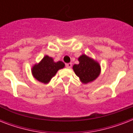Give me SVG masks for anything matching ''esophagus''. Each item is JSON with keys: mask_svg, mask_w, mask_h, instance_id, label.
I'll return each mask as SVG.
<instances>
[{"mask_svg": "<svg viewBox=\"0 0 133 133\" xmlns=\"http://www.w3.org/2000/svg\"><path fill=\"white\" fill-rule=\"evenodd\" d=\"M65 67H66L67 68H70L71 67H72V63H67V64H65Z\"/></svg>", "mask_w": 133, "mask_h": 133, "instance_id": "34e87169", "label": "esophagus"}]
</instances>
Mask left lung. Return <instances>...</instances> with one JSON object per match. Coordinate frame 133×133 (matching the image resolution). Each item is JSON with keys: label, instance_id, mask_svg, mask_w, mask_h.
Here are the masks:
<instances>
[{"label": "left lung", "instance_id": "8db88e82", "mask_svg": "<svg viewBox=\"0 0 133 133\" xmlns=\"http://www.w3.org/2000/svg\"><path fill=\"white\" fill-rule=\"evenodd\" d=\"M79 64L73 65V70L83 83L92 82L99 77L101 67L97 61L90 57L82 54L78 58Z\"/></svg>", "mask_w": 133, "mask_h": 133}]
</instances>
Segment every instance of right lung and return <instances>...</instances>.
Masks as SVG:
<instances>
[{"mask_svg": "<svg viewBox=\"0 0 133 133\" xmlns=\"http://www.w3.org/2000/svg\"><path fill=\"white\" fill-rule=\"evenodd\" d=\"M64 67L65 63L61 61L54 62L52 57L46 55L40 62L32 67V73L36 80L42 83H48L56 75L57 71Z\"/></svg>", "mask_w": 133, "mask_h": 133, "instance_id": "add662e5", "label": "right lung"}]
</instances>
